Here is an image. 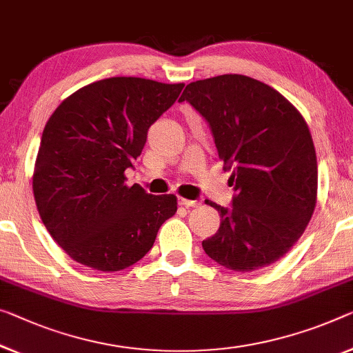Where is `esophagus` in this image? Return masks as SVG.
Segmentation results:
<instances>
[{
  "mask_svg": "<svg viewBox=\"0 0 353 353\" xmlns=\"http://www.w3.org/2000/svg\"><path fill=\"white\" fill-rule=\"evenodd\" d=\"M178 202H180V205H183V207H192V208H197L200 205L199 200H189V199H183V197L178 200Z\"/></svg>",
  "mask_w": 353,
  "mask_h": 353,
  "instance_id": "34e87169",
  "label": "esophagus"
}]
</instances>
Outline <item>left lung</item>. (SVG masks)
Returning <instances> with one entry per match:
<instances>
[{
    "mask_svg": "<svg viewBox=\"0 0 353 353\" xmlns=\"http://www.w3.org/2000/svg\"><path fill=\"white\" fill-rule=\"evenodd\" d=\"M180 101L208 121L235 191L230 210L207 200L221 225L203 251L241 273L278 262L316 208L317 158L305 118L279 91L240 74L189 83Z\"/></svg>",
    "mask_w": 353,
    "mask_h": 353,
    "instance_id": "8db88e82",
    "label": "left lung"
}]
</instances>
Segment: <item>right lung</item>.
<instances>
[{"label": "right lung", "mask_w": 353, "mask_h": 353, "mask_svg": "<svg viewBox=\"0 0 353 353\" xmlns=\"http://www.w3.org/2000/svg\"><path fill=\"white\" fill-rule=\"evenodd\" d=\"M183 86L140 77L97 80L48 118L32 192L46 229L75 262L104 273L131 267L176 213V195L128 186L124 170Z\"/></svg>", "instance_id": "1"}]
</instances>
